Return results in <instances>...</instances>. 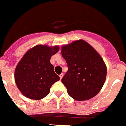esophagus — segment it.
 I'll list each match as a JSON object with an SVG mask.
<instances>
[{
	"mask_svg": "<svg viewBox=\"0 0 126 126\" xmlns=\"http://www.w3.org/2000/svg\"><path fill=\"white\" fill-rule=\"evenodd\" d=\"M63 76V73H62V74H60V79H62Z\"/></svg>",
	"mask_w": 126,
	"mask_h": 126,
	"instance_id": "obj_1",
	"label": "esophagus"
}]
</instances>
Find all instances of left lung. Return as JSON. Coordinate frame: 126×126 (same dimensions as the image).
<instances>
[{
    "mask_svg": "<svg viewBox=\"0 0 126 126\" xmlns=\"http://www.w3.org/2000/svg\"><path fill=\"white\" fill-rule=\"evenodd\" d=\"M68 70L62 79L68 94L78 101L94 97L103 88L107 68L103 58L93 47L78 40L61 48Z\"/></svg>",
    "mask_w": 126,
    "mask_h": 126,
    "instance_id": "1",
    "label": "left lung"
}]
</instances>
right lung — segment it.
I'll return each instance as SVG.
<instances>
[{"instance_id":"right-lung-1","label":"right lung","mask_w":126,"mask_h":126,"mask_svg":"<svg viewBox=\"0 0 126 126\" xmlns=\"http://www.w3.org/2000/svg\"><path fill=\"white\" fill-rule=\"evenodd\" d=\"M58 46L37 45L25 53L15 68L14 78L17 88L26 97L40 100L48 94L50 88L60 80L50 63Z\"/></svg>"}]
</instances>
